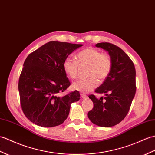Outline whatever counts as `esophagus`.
Instances as JSON below:
<instances>
[{
    "label": "esophagus",
    "instance_id": "34e87169",
    "mask_svg": "<svg viewBox=\"0 0 155 155\" xmlns=\"http://www.w3.org/2000/svg\"><path fill=\"white\" fill-rule=\"evenodd\" d=\"M81 98H83V99H85V98H87V95H86V94H83V93H81Z\"/></svg>",
    "mask_w": 155,
    "mask_h": 155
}]
</instances>
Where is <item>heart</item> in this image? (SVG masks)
<instances>
[{"instance_id": "b5f03b06", "label": "heart", "mask_w": 155, "mask_h": 155, "mask_svg": "<svg viewBox=\"0 0 155 155\" xmlns=\"http://www.w3.org/2000/svg\"><path fill=\"white\" fill-rule=\"evenodd\" d=\"M77 61L70 58L64 59L63 68L64 73L71 79L78 76L80 66H88L86 75L88 78L74 82L72 88L75 91L87 93L93 91L98 85V81H104L112 69V60L107 53H102L98 49L86 48L77 54Z\"/></svg>"}]
</instances>
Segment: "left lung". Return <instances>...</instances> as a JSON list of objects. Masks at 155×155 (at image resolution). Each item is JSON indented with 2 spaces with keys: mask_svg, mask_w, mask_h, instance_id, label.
I'll return each instance as SVG.
<instances>
[{
  "mask_svg": "<svg viewBox=\"0 0 155 155\" xmlns=\"http://www.w3.org/2000/svg\"><path fill=\"white\" fill-rule=\"evenodd\" d=\"M97 48L108 52L112 60V69L95 92L105 94L98 99L91 94L94 107L88 117L93 124L110 127L118 124L127 116L136 92L135 68L129 57L119 47L110 43H99Z\"/></svg>",
  "mask_w": 155,
  "mask_h": 155,
  "instance_id": "obj_1",
  "label": "left lung"
}]
</instances>
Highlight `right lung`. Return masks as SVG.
I'll return each instance as SVG.
<instances>
[{
    "mask_svg": "<svg viewBox=\"0 0 155 155\" xmlns=\"http://www.w3.org/2000/svg\"><path fill=\"white\" fill-rule=\"evenodd\" d=\"M81 44L49 41L31 53L24 63L18 91L21 109L32 123L44 127L63 124L71 103L80 99L77 91L59 96L71 85L63 68L64 59Z\"/></svg>",
    "mask_w": 155,
    "mask_h": 155,
    "instance_id": "obj_1",
    "label": "right lung"
}]
</instances>
